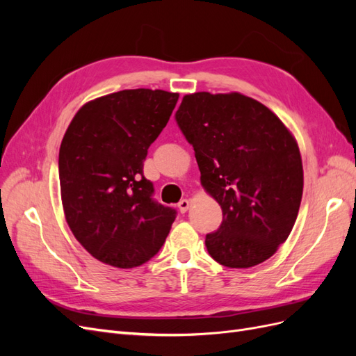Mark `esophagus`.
<instances>
[{"mask_svg":"<svg viewBox=\"0 0 356 356\" xmlns=\"http://www.w3.org/2000/svg\"><path fill=\"white\" fill-rule=\"evenodd\" d=\"M188 208H190V200H187V199H182V200H179V203H178V209H179V212H181V213H186V212L188 211Z\"/></svg>","mask_w":356,"mask_h":356,"instance_id":"esophagus-1","label":"esophagus"}]
</instances>
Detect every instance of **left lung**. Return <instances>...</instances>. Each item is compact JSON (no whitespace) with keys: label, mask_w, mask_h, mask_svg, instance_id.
I'll return each instance as SVG.
<instances>
[{"label":"left lung","mask_w":356,"mask_h":356,"mask_svg":"<svg viewBox=\"0 0 356 356\" xmlns=\"http://www.w3.org/2000/svg\"><path fill=\"white\" fill-rule=\"evenodd\" d=\"M175 120L195 149L202 186L222 209L218 230L204 239L209 255L232 268L266 261L293 230L303 195L296 139L241 93L187 95Z\"/></svg>","instance_id":"left-lung-1"}]
</instances>
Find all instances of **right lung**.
<instances>
[{
    "label": "right lung",
    "instance_id": "obj_1",
    "mask_svg": "<svg viewBox=\"0 0 356 356\" xmlns=\"http://www.w3.org/2000/svg\"><path fill=\"white\" fill-rule=\"evenodd\" d=\"M178 96L120 90L83 105L68 126L59 149L62 204L75 239L96 260L131 268L163 246L177 211L153 197L143 168Z\"/></svg>",
    "mask_w": 356,
    "mask_h": 356
}]
</instances>
